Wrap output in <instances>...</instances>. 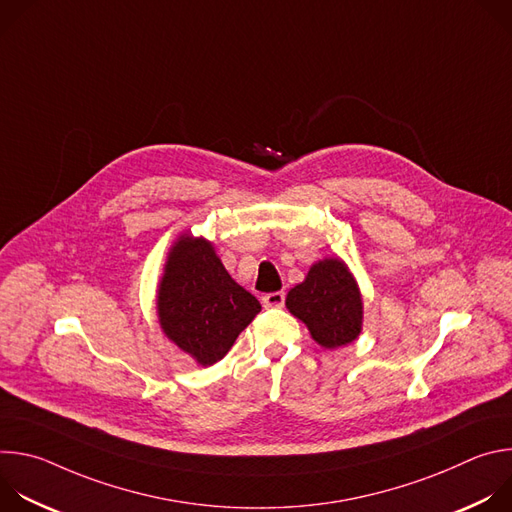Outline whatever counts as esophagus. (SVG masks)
<instances>
[{"label":"esophagus","instance_id":"esophagus-1","mask_svg":"<svg viewBox=\"0 0 512 512\" xmlns=\"http://www.w3.org/2000/svg\"><path fill=\"white\" fill-rule=\"evenodd\" d=\"M261 302H263L265 308H283L285 294H283V291H273V294H265Z\"/></svg>","mask_w":512,"mask_h":512}]
</instances>
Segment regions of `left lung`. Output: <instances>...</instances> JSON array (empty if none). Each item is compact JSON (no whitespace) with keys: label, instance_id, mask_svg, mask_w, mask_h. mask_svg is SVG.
I'll return each instance as SVG.
<instances>
[{"label":"left lung","instance_id":"obj_1","mask_svg":"<svg viewBox=\"0 0 512 512\" xmlns=\"http://www.w3.org/2000/svg\"><path fill=\"white\" fill-rule=\"evenodd\" d=\"M285 306L324 348L344 346L360 334L362 298L340 259L316 263L304 283L289 289Z\"/></svg>","mask_w":512,"mask_h":512}]
</instances>
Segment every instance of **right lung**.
I'll use <instances>...</instances> for the list:
<instances>
[{
  "label": "right lung",
  "instance_id": "right-lung-1",
  "mask_svg": "<svg viewBox=\"0 0 512 512\" xmlns=\"http://www.w3.org/2000/svg\"><path fill=\"white\" fill-rule=\"evenodd\" d=\"M261 304L227 273L204 239L182 237L170 251L158 291L162 330L208 367L221 360Z\"/></svg>",
  "mask_w": 512,
  "mask_h": 512
}]
</instances>
